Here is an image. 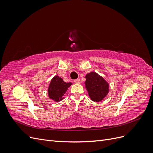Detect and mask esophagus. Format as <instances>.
<instances>
[{
    "label": "esophagus",
    "mask_w": 153,
    "mask_h": 153,
    "mask_svg": "<svg viewBox=\"0 0 153 153\" xmlns=\"http://www.w3.org/2000/svg\"><path fill=\"white\" fill-rule=\"evenodd\" d=\"M74 82L75 83V84H80V79H76V80H74Z\"/></svg>",
    "instance_id": "34e87169"
}]
</instances>
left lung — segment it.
Instances as JSON below:
<instances>
[{"label": "left lung", "mask_w": 153, "mask_h": 153, "mask_svg": "<svg viewBox=\"0 0 153 153\" xmlns=\"http://www.w3.org/2000/svg\"><path fill=\"white\" fill-rule=\"evenodd\" d=\"M84 84L91 100L94 102L102 101L110 91L108 82L95 71L87 74Z\"/></svg>", "instance_id": "left-lung-1"}]
</instances>
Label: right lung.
<instances>
[{"instance_id": "add662e5", "label": "right lung", "mask_w": 153, "mask_h": 153, "mask_svg": "<svg viewBox=\"0 0 153 153\" xmlns=\"http://www.w3.org/2000/svg\"><path fill=\"white\" fill-rule=\"evenodd\" d=\"M73 84L71 82H65L61 77L57 75L54 76L51 80L48 87V96L50 100L59 102L64 98V94L68 88Z\"/></svg>"}]
</instances>
